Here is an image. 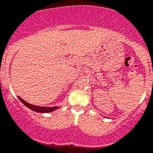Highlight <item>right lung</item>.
<instances>
[{
	"label": "right lung",
	"mask_w": 153,
	"mask_h": 153,
	"mask_svg": "<svg viewBox=\"0 0 153 153\" xmlns=\"http://www.w3.org/2000/svg\"><path fill=\"white\" fill-rule=\"evenodd\" d=\"M19 100L23 103V104H25V106H27L28 108L33 110L34 111H36V112L39 113H47V112H52V111H55L58 108V107H39V106H35L33 105V104H30L29 103L26 102L25 100H23L21 97H18Z\"/></svg>",
	"instance_id": "1"
}]
</instances>
